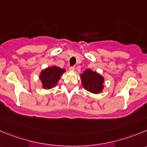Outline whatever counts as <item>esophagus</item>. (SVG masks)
Listing matches in <instances>:
<instances>
[{
	"instance_id": "obj_1",
	"label": "esophagus",
	"mask_w": 147,
	"mask_h": 147,
	"mask_svg": "<svg viewBox=\"0 0 147 147\" xmlns=\"http://www.w3.org/2000/svg\"><path fill=\"white\" fill-rule=\"evenodd\" d=\"M69 69L70 71H75V67H74V66H72V67H69Z\"/></svg>"
}]
</instances>
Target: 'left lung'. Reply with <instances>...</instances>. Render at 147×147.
<instances>
[{
    "label": "left lung",
    "mask_w": 147,
    "mask_h": 147,
    "mask_svg": "<svg viewBox=\"0 0 147 147\" xmlns=\"http://www.w3.org/2000/svg\"><path fill=\"white\" fill-rule=\"evenodd\" d=\"M80 76L82 86L86 90L94 94L102 92L105 88V78L102 75L90 69H87Z\"/></svg>",
    "instance_id": "8db88e82"
}]
</instances>
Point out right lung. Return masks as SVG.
<instances>
[{
  "label": "right lung",
  "instance_id": "1",
  "mask_svg": "<svg viewBox=\"0 0 147 147\" xmlns=\"http://www.w3.org/2000/svg\"><path fill=\"white\" fill-rule=\"evenodd\" d=\"M65 72V69H61L56 65L42 69L39 75V79L42 88L48 90L54 88L59 83L61 75Z\"/></svg>",
  "mask_w": 147,
  "mask_h": 147
}]
</instances>
